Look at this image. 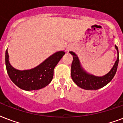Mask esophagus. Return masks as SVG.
<instances>
[{
  "label": "esophagus",
  "mask_w": 123,
  "mask_h": 123,
  "mask_svg": "<svg viewBox=\"0 0 123 123\" xmlns=\"http://www.w3.org/2000/svg\"><path fill=\"white\" fill-rule=\"evenodd\" d=\"M71 49H72V48H71L70 47H68V48H67V49H66V50H67V51H70Z\"/></svg>",
  "instance_id": "obj_1"
}]
</instances>
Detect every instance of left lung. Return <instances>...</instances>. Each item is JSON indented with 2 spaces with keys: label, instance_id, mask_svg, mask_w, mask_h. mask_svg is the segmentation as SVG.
I'll use <instances>...</instances> for the list:
<instances>
[{
  "label": "left lung",
  "instance_id": "1",
  "mask_svg": "<svg viewBox=\"0 0 123 123\" xmlns=\"http://www.w3.org/2000/svg\"><path fill=\"white\" fill-rule=\"evenodd\" d=\"M115 48L117 51V60L110 71L103 76H95L88 73L82 68L78 56L74 51H70V54L73 55L71 76L74 82L79 87L87 90H98L108 84L115 76L119 63L118 48L116 45H115Z\"/></svg>",
  "mask_w": 123,
  "mask_h": 123
}]
</instances>
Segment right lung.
I'll return each mask as SVG.
<instances>
[{
  "instance_id": "add662e5",
  "label": "right lung",
  "mask_w": 123,
  "mask_h": 123,
  "mask_svg": "<svg viewBox=\"0 0 123 123\" xmlns=\"http://www.w3.org/2000/svg\"><path fill=\"white\" fill-rule=\"evenodd\" d=\"M64 54V51H57L36 67L30 70H19L13 67L9 62L7 49L5 61L7 74L12 82L22 90L26 91L40 90L51 82L54 68Z\"/></svg>"
}]
</instances>
